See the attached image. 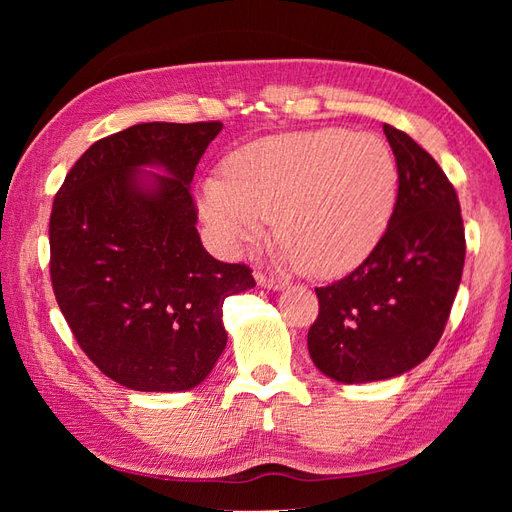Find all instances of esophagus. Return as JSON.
<instances>
[{"label": "esophagus", "mask_w": 512, "mask_h": 512, "mask_svg": "<svg viewBox=\"0 0 512 512\" xmlns=\"http://www.w3.org/2000/svg\"><path fill=\"white\" fill-rule=\"evenodd\" d=\"M256 282H258V286L269 288V290H284L286 288V282L275 280V277H267V275H262V273H256Z\"/></svg>", "instance_id": "obj_1"}]
</instances>
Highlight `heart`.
<instances>
[{"label": "heart", "mask_w": 512, "mask_h": 512, "mask_svg": "<svg viewBox=\"0 0 512 512\" xmlns=\"http://www.w3.org/2000/svg\"><path fill=\"white\" fill-rule=\"evenodd\" d=\"M200 190V213L226 250L275 218L288 262L333 280L376 252L393 220L397 164L382 138L344 130L267 136L241 147Z\"/></svg>", "instance_id": "obj_1"}]
</instances>
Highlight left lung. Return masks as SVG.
<instances>
[{
  "instance_id": "1",
  "label": "left lung",
  "mask_w": 512,
  "mask_h": 512,
  "mask_svg": "<svg viewBox=\"0 0 512 512\" xmlns=\"http://www.w3.org/2000/svg\"><path fill=\"white\" fill-rule=\"evenodd\" d=\"M399 190L386 235L344 280L316 288L320 312L307 333L314 365L337 382L406 374L444 333L466 260L453 183L429 153L389 123Z\"/></svg>"
}]
</instances>
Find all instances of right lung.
<instances>
[{
    "mask_svg": "<svg viewBox=\"0 0 512 512\" xmlns=\"http://www.w3.org/2000/svg\"><path fill=\"white\" fill-rule=\"evenodd\" d=\"M220 130L153 121L100 138L55 196L57 305L94 365L132 391L203 382L226 348L224 299L256 286L250 267L215 260L196 230L190 183Z\"/></svg>",
    "mask_w": 512,
    "mask_h": 512,
    "instance_id": "1",
    "label": "right lung"
}]
</instances>
